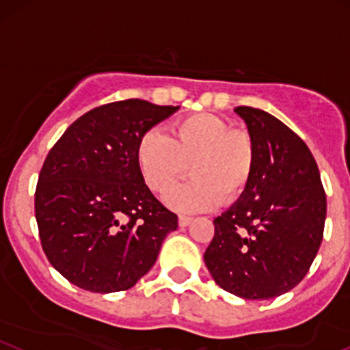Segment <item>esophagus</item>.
<instances>
[{
	"label": "esophagus",
	"mask_w": 350,
	"mask_h": 350,
	"mask_svg": "<svg viewBox=\"0 0 350 350\" xmlns=\"http://www.w3.org/2000/svg\"><path fill=\"white\" fill-rule=\"evenodd\" d=\"M193 223V218H191V216H185V215H181L179 216V226H189V224Z\"/></svg>",
	"instance_id": "obj_1"
}]
</instances>
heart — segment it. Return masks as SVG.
<instances>
[{
    "label": "heart",
    "mask_w": 350,
    "mask_h": 350,
    "mask_svg": "<svg viewBox=\"0 0 350 350\" xmlns=\"http://www.w3.org/2000/svg\"><path fill=\"white\" fill-rule=\"evenodd\" d=\"M135 163L157 196H167L186 174L193 178L172 196L181 211H200L224 201L233 203L250 186L256 149L252 135L231 129L213 113H193L169 124V134L149 131L139 141Z\"/></svg>",
    "instance_id": "1"
}]
</instances>
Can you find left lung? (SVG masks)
Listing matches in <instances>:
<instances>
[{
	"label": "left lung",
	"instance_id": "obj_1",
	"mask_svg": "<svg viewBox=\"0 0 350 350\" xmlns=\"http://www.w3.org/2000/svg\"><path fill=\"white\" fill-rule=\"evenodd\" d=\"M255 142V172L240 200L215 218L204 263L215 282L246 300L299 285L323 238L327 198L307 144L265 110L234 109Z\"/></svg>",
	"mask_w": 350,
	"mask_h": 350
}]
</instances>
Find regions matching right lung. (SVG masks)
Here are the masks:
<instances>
[{"mask_svg": "<svg viewBox=\"0 0 350 350\" xmlns=\"http://www.w3.org/2000/svg\"><path fill=\"white\" fill-rule=\"evenodd\" d=\"M179 107L141 98L88 110L51 147L35 191L49 262L80 288L122 292L156 263L178 216L146 186L135 149Z\"/></svg>", "mask_w": 350, "mask_h": 350, "instance_id": "right-lung-1", "label": "right lung"}]
</instances>
